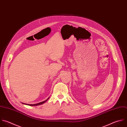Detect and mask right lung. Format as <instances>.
Wrapping results in <instances>:
<instances>
[{"label":"right lung","mask_w":127,"mask_h":127,"mask_svg":"<svg viewBox=\"0 0 127 127\" xmlns=\"http://www.w3.org/2000/svg\"><path fill=\"white\" fill-rule=\"evenodd\" d=\"M49 97L47 99H46V100H45V101H43V102H40V103H37V104H26V105H29V106H37V105H41V104H43V103H44L45 102H46L48 99H49ZM23 104H26L25 103H22Z\"/></svg>","instance_id":"right-lung-1"}]
</instances>
